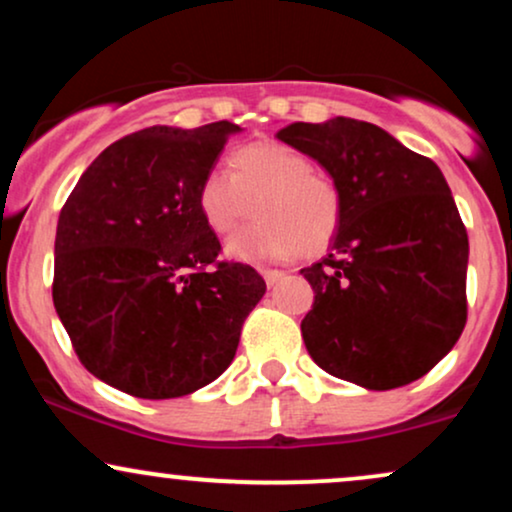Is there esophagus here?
Segmentation results:
<instances>
[{"mask_svg":"<svg viewBox=\"0 0 512 512\" xmlns=\"http://www.w3.org/2000/svg\"><path fill=\"white\" fill-rule=\"evenodd\" d=\"M260 274H262V279L267 281L269 286L279 284V281L284 279V272H281V269H260Z\"/></svg>","mask_w":512,"mask_h":512,"instance_id":"obj_1","label":"esophagus"}]
</instances>
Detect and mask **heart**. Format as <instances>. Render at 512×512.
I'll list each match as a JSON object with an SVG mask.
<instances>
[{
    "label": "heart",
    "instance_id": "b5f03b06",
    "mask_svg": "<svg viewBox=\"0 0 512 512\" xmlns=\"http://www.w3.org/2000/svg\"><path fill=\"white\" fill-rule=\"evenodd\" d=\"M228 170H211L197 192L202 219L216 236L236 233L252 214L257 219L238 233L226 252L236 260H276L293 252L317 255L342 226V190L303 151L281 142L240 146Z\"/></svg>",
    "mask_w": 512,
    "mask_h": 512
}]
</instances>
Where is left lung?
<instances>
[{
  "label": "left lung",
  "instance_id": "8db88e82",
  "mask_svg": "<svg viewBox=\"0 0 512 512\" xmlns=\"http://www.w3.org/2000/svg\"><path fill=\"white\" fill-rule=\"evenodd\" d=\"M276 137L342 190L330 252L301 269L315 291L301 332L334 378L366 390L419 380L467 322V228L443 173L385 129L351 117L293 122Z\"/></svg>",
  "mask_w": 512,
  "mask_h": 512
}]
</instances>
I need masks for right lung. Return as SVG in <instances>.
Instances as JSON below:
<instances>
[{"mask_svg":"<svg viewBox=\"0 0 512 512\" xmlns=\"http://www.w3.org/2000/svg\"><path fill=\"white\" fill-rule=\"evenodd\" d=\"M238 125L146 127L110 144L57 221L52 301L88 373L173 399L231 366L267 284L221 262L197 192Z\"/></svg>","mask_w":512,"mask_h":512,"instance_id":"add662e5","label":"right lung"}]
</instances>
